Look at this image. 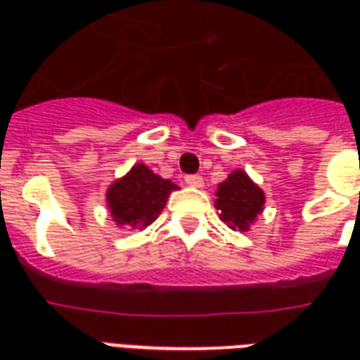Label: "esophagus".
<instances>
[{
	"label": "esophagus",
	"instance_id": "obj_1",
	"mask_svg": "<svg viewBox=\"0 0 360 360\" xmlns=\"http://www.w3.org/2000/svg\"><path fill=\"white\" fill-rule=\"evenodd\" d=\"M185 183H187L188 187H202V177L200 175H185Z\"/></svg>",
	"mask_w": 360,
	"mask_h": 360
}]
</instances>
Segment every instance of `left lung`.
I'll list each match as a JSON object with an SVG mask.
<instances>
[{"mask_svg": "<svg viewBox=\"0 0 360 360\" xmlns=\"http://www.w3.org/2000/svg\"><path fill=\"white\" fill-rule=\"evenodd\" d=\"M216 196V208L221 212V219L239 231H247L264 206V193L241 169L231 173L219 185Z\"/></svg>", "mask_w": 360, "mask_h": 360, "instance_id": "8db88e82", "label": "left lung"}]
</instances>
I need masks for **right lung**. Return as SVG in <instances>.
<instances>
[{
	"label": "right lung",
	"instance_id": "right-lung-1",
	"mask_svg": "<svg viewBox=\"0 0 360 360\" xmlns=\"http://www.w3.org/2000/svg\"><path fill=\"white\" fill-rule=\"evenodd\" d=\"M177 185L154 175L146 165L136 164L123 179L108 191L111 216L121 226L146 227L164 210L165 200Z\"/></svg>",
	"mask_w": 360,
	"mask_h": 360
}]
</instances>
